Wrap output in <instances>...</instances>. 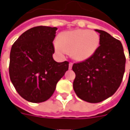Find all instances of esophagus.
Listing matches in <instances>:
<instances>
[{"mask_svg": "<svg viewBox=\"0 0 130 130\" xmlns=\"http://www.w3.org/2000/svg\"><path fill=\"white\" fill-rule=\"evenodd\" d=\"M72 65H73L72 62H70V64H69V69H70V70L72 69Z\"/></svg>", "mask_w": 130, "mask_h": 130, "instance_id": "1", "label": "esophagus"}]
</instances>
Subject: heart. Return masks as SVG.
<instances>
[{"instance_id": "b5f03b06", "label": "heart", "mask_w": 130, "mask_h": 130, "mask_svg": "<svg viewBox=\"0 0 130 130\" xmlns=\"http://www.w3.org/2000/svg\"><path fill=\"white\" fill-rule=\"evenodd\" d=\"M99 44L100 37L96 32L77 29L61 34L55 47L59 53L71 52L74 59L84 60L93 56Z\"/></svg>"}]
</instances>
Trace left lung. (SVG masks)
Segmentation results:
<instances>
[{"mask_svg": "<svg viewBox=\"0 0 130 130\" xmlns=\"http://www.w3.org/2000/svg\"><path fill=\"white\" fill-rule=\"evenodd\" d=\"M100 34V46L93 56L74 63L73 88L79 99L89 103H99L112 96L122 82L125 70L121 42L106 31Z\"/></svg>", "mask_w": 130, "mask_h": 130, "instance_id": "8db88e82", "label": "left lung"}]
</instances>
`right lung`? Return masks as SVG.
<instances>
[{
  "mask_svg": "<svg viewBox=\"0 0 130 130\" xmlns=\"http://www.w3.org/2000/svg\"><path fill=\"white\" fill-rule=\"evenodd\" d=\"M56 27L39 26L22 34L12 46L9 74L18 93L32 103L46 101L69 68L53 58Z\"/></svg>",
  "mask_w": 130,
  "mask_h": 130,
  "instance_id": "1",
  "label": "right lung"
}]
</instances>
